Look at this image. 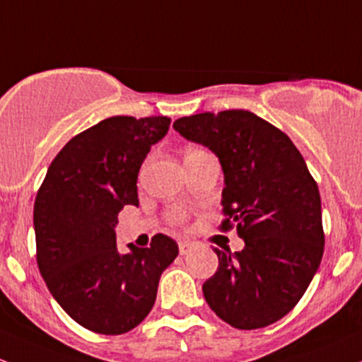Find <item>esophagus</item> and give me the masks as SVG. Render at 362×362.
I'll return each mask as SVG.
<instances>
[{
  "label": "esophagus",
  "instance_id": "obj_1",
  "mask_svg": "<svg viewBox=\"0 0 362 362\" xmlns=\"http://www.w3.org/2000/svg\"><path fill=\"white\" fill-rule=\"evenodd\" d=\"M192 246H194V243H191V241H180L178 243V251H180V255H187L189 251L192 250Z\"/></svg>",
  "mask_w": 362,
  "mask_h": 362
}]
</instances>
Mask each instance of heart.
Wrapping results in <instances>:
<instances>
[{"mask_svg": "<svg viewBox=\"0 0 362 362\" xmlns=\"http://www.w3.org/2000/svg\"><path fill=\"white\" fill-rule=\"evenodd\" d=\"M192 151V149H191ZM189 152V151H187ZM173 220H177V222H180V220H182V215H180V213H175V215H173Z\"/></svg>", "mask_w": 362, "mask_h": 362, "instance_id": "obj_1", "label": "heart"}]
</instances>
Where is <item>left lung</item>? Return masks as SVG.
Wrapping results in <instances>:
<instances>
[{
	"mask_svg": "<svg viewBox=\"0 0 362 362\" xmlns=\"http://www.w3.org/2000/svg\"><path fill=\"white\" fill-rule=\"evenodd\" d=\"M173 128L218 158L222 229L235 223L245 248H215L203 284L210 309L238 329L279 321L298 303L325 251L321 196L290 136L257 114L230 109L180 117Z\"/></svg>",
	"mask_w": 362,
	"mask_h": 362,
	"instance_id": "obj_1",
	"label": "left lung"
}]
</instances>
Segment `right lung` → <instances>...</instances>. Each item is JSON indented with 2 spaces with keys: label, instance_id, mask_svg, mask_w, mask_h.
Returning <instances> with one entry per match:
<instances>
[{
  "label": "right lung",
  "instance_id": "1",
  "mask_svg": "<svg viewBox=\"0 0 362 362\" xmlns=\"http://www.w3.org/2000/svg\"><path fill=\"white\" fill-rule=\"evenodd\" d=\"M170 123L166 116L100 121L64 146L37 191V267L59 305L90 332L121 334L139 326L178 255L165 234L121 255L114 230L123 206L139 204V170Z\"/></svg>",
  "mask_w": 362,
  "mask_h": 362
}]
</instances>
